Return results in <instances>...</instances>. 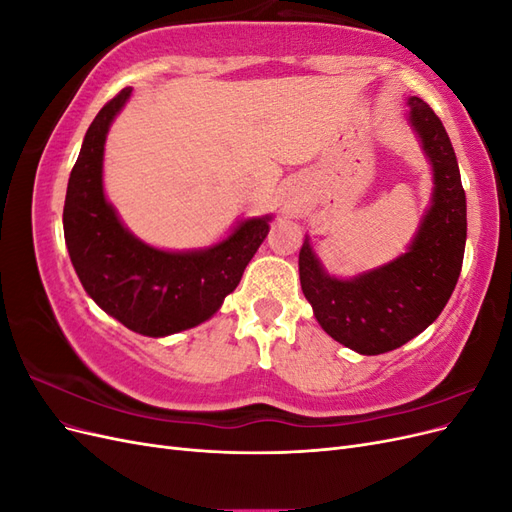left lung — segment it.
I'll list each match as a JSON object with an SVG mask.
<instances>
[{"mask_svg": "<svg viewBox=\"0 0 512 512\" xmlns=\"http://www.w3.org/2000/svg\"><path fill=\"white\" fill-rule=\"evenodd\" d=\"M410 126L433 170L431 205L406 254L354 275H329L305 237L299 277L320 327L359 354H382L410 342L451 299L466 250L468 220L455 149L442 121L421 98H408Z\"/></svg>", "mask_w": 512, "mask_h": 512, "instance_id": "1", "label": "left lung"}]
</instances>
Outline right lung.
I'll list each match as a JSON object with an SVG mask.
<instances>
[{"label":"right lung","mask_w":512,"mask_h":512,"mask_svg":"<svg viewBox=\"0 0 512 512\" xmlns=\"http://www.w3.org/2000/svg\"><path fill=\"white\" fill-rule=\"evenodd\" d=\"M130 94L126 87L106 102L83 138L68 181L64 237L85 292L108 316L134 333L166 337L218 312L265 241L271 215L239 222L205 250L164 252L136 239L102 185L106 134Z\"/></svg>","instance_id":"1"}]
</instances>
